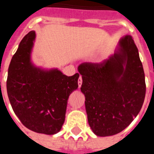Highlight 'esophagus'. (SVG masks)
Masks as SVG:
<instances>
[{
  "instance_id": "esophagus-1",
  "label": "esophagus",
  "mask_w": 154,
  "mask_h": 154,
  "mask_svg": "<svg viewBox=\"0 0 154 154\" xmlns=\"http://www.w3.org/2000/svg\"><path fill=\"white\" fill-rule=\"evenodd\" d=\"M78 87L79 88H81V86H82V77H80L79 78H78Z\"/></svg>"
}]
</instances>
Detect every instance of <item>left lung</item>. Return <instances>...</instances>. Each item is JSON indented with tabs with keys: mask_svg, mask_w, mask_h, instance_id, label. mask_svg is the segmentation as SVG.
Returning <instances> with one entry per match:
<instances>
[{
	"mask_svg": "<svg viewBox=\"0 0 154 154\" xmlns=\"http://www.w3.org/2000/svg\"><path fill=\"white\" fill-rule=\"evenodd\" d=\"M78 71L93 132L106 137L124 130L137 116L146 96L145 72L133 37H123L114 54L101 63H82Z\"/></svg>",
	"mask_w": 154,
	"mask_h": 154,
	"instance_id": "obj_1",
	"label": "left lung"
}]
</instances>
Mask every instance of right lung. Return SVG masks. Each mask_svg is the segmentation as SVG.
Masks as SVG:
<instances>
[{
    "instance_id": "right-lung-1",
    "label": "right lung",
    "mask_w": 154,
    "mask_h": 154,
    "mask_svg": "<svg viewBox=\"0 0 154 154\" xmlns=\"http://www.w3.org/2000/svg\"><path fill=\"white\" fill-rule=\"evenodd\" d=\"M34 31L21 40L13 56L6 82L13 111L24 125L38 134L60 131L65 118L69 97L78 88L79 73L68 77L57 69L47 70L31 61Z\"/></svg>"
}]
</instances>
